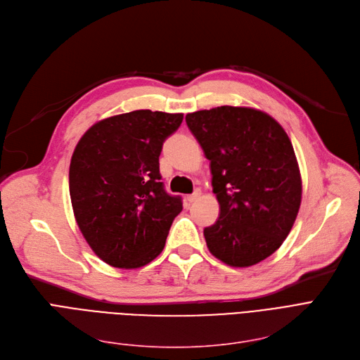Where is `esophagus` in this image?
Listing matches in <instances>:
<instances>
[{
    "mask_svg": "<svg viewBox=\"0 0 360 360\" xmlns=\"http://www.w3.org/2000/svg\"><path fill=\"white\" fill-rule=\"evenodd\" d=\"M199 196H200V191H195L192 195L187 196V200H189V202L192 203V202H195V200H196Z\"/></svg>",
    "mask_w": 360,
    "mask_h": 360,
    "instance_id": "esophagus-1",
    "label": "esophagus"
}]
</instances>
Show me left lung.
Listing matches in <instances>:
<instances>
[{
	"label": "left lung",
	"instance_id": "1",
	"mask_svg": "<svg viewBox=\"0 0 360 360\" xmlns=\"http://www.w3.org/2000/svg\"><path fill=\"white\" fill-rule=\"evenodd\" d=\"M210 160L219 217L203 230L210 252L245 268L266 259L292 230L302 202L295 149L264 111L222 105L186 115Z\"/></svg>",
	"mask_w": 360,
	"mask_h": 360
}]
</instances>
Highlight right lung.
Instances as JSON below:
<instances>
[{"mask_svg": "<svg viewBox=\"0 0 360 360\" xmlns=\"http://www.w3.org/2000/svg\"><path fill=\"white\" fill-rule=\"evenodd\" d=\"M183 114L138 110L95 123L76 145L68 186L77 226L91 249L115 268H141L162 252L180 196L165 192L162 143Z\"/></svg>", "mask_w": 360, "mask_h": 360, "instance_id": "add662e5", "label": "right lung"}]
</instances>
